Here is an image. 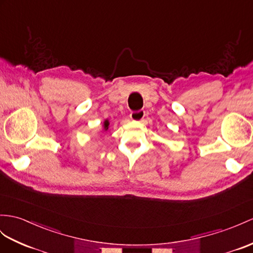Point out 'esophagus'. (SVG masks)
<instances>
[{
  "label": "esophagus",
  "instance_id": "obj_1",
  "mask_svg": "<svg viewBox=\"0 0 253 253\" xmlns=\"http://www.w3.org/2000/svg\"><path fill=\"white\" fill-rule=\"evenodd\" d=\"M146 116V113L144 109H140V110H137V112H132L130 114V118L134 121H140L144 119V117Z\"/></svg>",
  "mask_w": 253,
  "mask_h": 253
}]
</instances>
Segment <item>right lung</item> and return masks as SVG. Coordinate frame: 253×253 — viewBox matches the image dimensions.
<instances>
[{
    "label": "right lung",
    "mask_w": 253,
    "mask_h": 253,
    "mask_svg": "<svg viewBox=\"0 0 253 253\" xmlns=\"http://www.w3.org/2000/svg\"><path fill=\"white\" fill-rule=\"evenodd\" d=\"M108 126H109V122H108V120H106L105 122H104V130L107 131L108 130Z\"/></svg>",
    "instance_id": "1"
}]
</instances>
